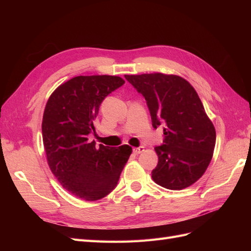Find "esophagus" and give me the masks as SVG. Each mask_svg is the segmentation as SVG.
I'll list each match as a JSON object with an SVG mask.
<instances>
[{"instance_id":"esophagus-1","label":"esophagus","mask_w":251,"mask_h":251,"mask_svg":"<svg viewBox=\"0 0 251 251\" xmlns=\"http://www.w3.org/2000/svg\"><path fill=\"white\" fill-rule=\"evenodd\" d=\"M143 151H145V147H142V146L132 149V152H134L135 154H140V153H142Z\"/></svg>"}]
</instances>
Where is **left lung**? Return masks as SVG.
Returning a JSON list of instances; mask_svg holds the SVG:
<instances>
[{
  "mask_svg": "<svg viewBox=\"0 0 251 251\" xmlns=\"http://www.w3.org/2000/svg\"><path fill=\"white\" fill-rule=\"evenodd\" d=\"M145 97L154 128L164 124V141L154 148L155 183L182 190L199 180L209 165L216 130L193 86L178 75L163 73L125 75Z\"/></svg>",
  "mask_w": 251,
  "mask_h": 251,
  "instance_id": "8db88e82",
  "label": "left lung"
}]
</instances>
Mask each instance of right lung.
I'll return each mask as SVG.
<instances>
[{"label":"right lung","instance_id":"obj_1","mask_svg":"<svg viewBox=\"0 0 251 251\" xmlns=\"http://www.w3.org/2000/svg\"><path fill=\"white\" fill-rule=\"evenodd\" d=\"M125 83L120 76H75L56 88L47 101L42 134L49 166L67 191L97 201L114 190L131 154L127 145L96 147L88 140L103 99Z\"/></svg>","mask_w":251,"mask_h":251}]
</instances>
